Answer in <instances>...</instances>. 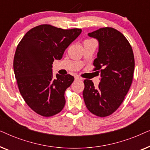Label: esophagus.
<instances>
[{"label": "esophagus", "instance_id": "esophagus-1", "mask_svg": "<svg viewBox=\"0 0 150 150\" xmlns=\"http://www.w3.org/2000/svg\"><path fill=\"white\" fill-rule=\"evenodd\" d=\"M75 80H76V81H81V80H82V79H81V78H80L79 76H76Z\"/></svg>", "mask_w": 150, "mask_h": 150}]
</instances>
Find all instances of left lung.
Masks as SVG:
<instances>
[{"label": "left lung", "instance_id": "8db88e82", "mask_svg": "<svg viewBox=\"0 0 150 150\" xmlns=\"http://www.w3.org/2000/svg\"><path fill=\"white\" fill-rule=\"evenodd\" d=\"M88 35L99 43L93 65L101 79L97 88L91 80H85L83 96L87 109L103 117L113 113L128 93L134 70V54L125 36L113 28H101Z\"/></svg>", "mask_w": 150, "mask_h": 150}]
</instances>
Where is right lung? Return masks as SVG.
<instances>
[{
    "mask_svg": "<svg viewBox=\"0 0 150 150\" xmlns=\"http://www.w3.org/2000/svg\"><path fill=\"white\" fill-rule=\"evenodd\" d=\"M81 32L79 28L42 24L28 30L18 45L13 70L19 91L27 105L40 115L53 116L64 107L65 91L74 78L69 74L54 77L52 63L62 59Z\"/></svg>",
    "mask_w": 150,
    "mask_h": 150,
    "instance_id": "add662e5",
    "label": "right lung"
}]
</instances>
